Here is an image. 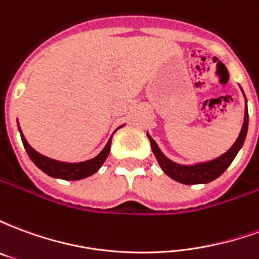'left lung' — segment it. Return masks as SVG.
Masks as SVG:
<instances>
[{
    "label": "left lung",
    "mask_w": 259,
    "mask_h": 259,
    "mask_svg": "<svg viewBox=\"0 0 259 259\" xmlns=\"http://www.w3.org/2000/svg\"><path fill=\"white\" fill-rule=\"evenodd\" d=\"M247 130H248V109H247V100H245L244 120H243V126H241V130H240L239 137H237V140L234 141L233 146L230 147L225 154L219 155L218 158H213L211 161L191 163V165H182V163H178L172 161V159H169L161 151V148L158 147L155 140L148 133H147V137H148V140L151 143L152 152H154V155L157 158L159 166L165 172V175H168L170 179L176 180V182H179L182 185H205V183H209L212 180L219 178L229 168V165L233 162L237 152L241 150V147L244 144Z\"/></svg>",
    "instance_id": "1"
}]
</instances>
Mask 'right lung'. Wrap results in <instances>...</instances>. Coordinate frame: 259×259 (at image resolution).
Instances as JSON below:
<instances>
[{"instance_id":"add662e5","label":"right lung","mask_w":259,"mask_h":259,"mask_svg":"<svg viewBox=\"0 0 259 259\" xmlns=\"http://www.w3.org/2000/svg\"><path fill=\"white\" fill-rule=\"evenodd\" d=\"M123 126L124 124L119 126L118 129L123 127ZM18 129H19L20 139H22V143L25 146L26 152H27V155L30 157V159L34 162L37 168L41 169L44 174H47L51 178L64 180H80L96 174L97 170L102 166V163L105 162L108 155H109V151H111V140H112L113 136H111V139L108 140L107 146L102 148V151L97 157L87 159V161H83V162H65V161H57V159H53V158H48L46 155L40 154V152H37L25 139V136H23L22 130H20L19 123H18Z\"/></svg>"}]
</instances>
